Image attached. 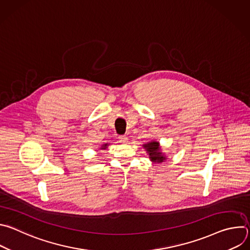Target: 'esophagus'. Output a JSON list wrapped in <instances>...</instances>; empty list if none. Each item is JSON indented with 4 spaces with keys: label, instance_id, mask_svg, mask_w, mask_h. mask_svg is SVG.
<instances>
[{
    "label": "esophagus",
    "instance_id": "34e87169",
    "mask_svg": "<svg viewBox=\"0 0 250 250\" xmlns=\"http://www.w3.org/2000/svg\"><path fill=\"white\" fill-rule=\"evenodd\" d=\"M119 139H120V141L122 142V144H126L127 140H128L125 135H120V136H119Z\"/></svg>",
    "mask_w": 250,
    "mask_h": 250
}]
</instances>
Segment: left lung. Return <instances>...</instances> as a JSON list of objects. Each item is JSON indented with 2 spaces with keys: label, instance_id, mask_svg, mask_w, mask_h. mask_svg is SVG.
<instances>
[{
  "label": "left lung",
  "instance_id": "8db88e82",
  "mask_svg": "<svg viewBox=\"0 0 250 250\" xmlns=\"http://www.w3.org/2000/svg\"><path fill=\"white\" fill-rule=\"evenodd\" d=\"M144 147L146 148L151 161L158 163V162H162L163 160L166 159L160 152V147H159L158 142H155V141L150 142V144L145 145Z\"/></svg>",
  "mask_w": 250,
  "mask_h": 250
}]
</instances>
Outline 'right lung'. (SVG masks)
Wrapping results in <instances>:
<instances>
[{
  "mask_svg": "<svg viewBox=\"0 0 250 250\" xmlns=\"http://www.w3.org/2000/svg\"><path fill=\"white\" fill-rule=\"evenodd\" d=\"M106 146H108V145H104V146H103V147H102V149H104L105 147H106Z\"/></svg>",
  "mask_w": 250,
  "mask_h": 250,
  "instance_id": "obj_1",
  "label": "right lung"
}]
</instances>
